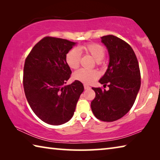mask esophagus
<instances>
[{"label": "esophagus", "mask_w": 160, "mask_h": 160, "mask_svg": "<svg viewBox=\"0 0 160 160\" xmlns=\"http://www.w3.org/2000/svg\"><path fill=\"white\" fill-rule=\"evenodd\" d=\"M84 88H85V90H88V89H90V87L88 85H87V84H85V85H84Z\"/></svg>", "instance_id": "obj_1"}]
</instances>
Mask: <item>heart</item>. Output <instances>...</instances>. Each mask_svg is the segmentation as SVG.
<instances>
[{
  "label": "heart",
  "mask_w": 160,
  "mask_h": 160,
  "mask_svg": "<svg viewBox=\"0 0 160 160\" xmlns=\"http://www.w3.org/2000/svg\"><path fill=\"white\" fill-rule=\"evenodd\" d=\"M83 52L92 56L97 65L101 64V61L105 56L104 48L97 43H88L81 46L79 48H72L68 51L66 55V62L70 68L76 69L80 66L81 53ZM99 73L96 70L80 69L73 74L75 80L85 84H91L97 80Z\"/></svg>",
  "instance_id": "b5f03b06"
}]
</instances>
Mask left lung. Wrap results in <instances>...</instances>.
<instances>
[{"mask_svg":"<svg viewBox=\"0 0 160 160\" xmlns=\"http://www.w3.org/2000/svg\"><path fill=\"white\" fill-rule=\"evenodd\" d=\"M109 54V63L99 82L109 90L92 88L95 97L91 102L94 115L100 121L112 122L122 118L133 105L140 88L138 61L128 43L113 35L102 37Z\"/></svg>","mask_w":160,"mask_h":160,"instance_id":"obj_1","label":"left lung"}]
</instances>
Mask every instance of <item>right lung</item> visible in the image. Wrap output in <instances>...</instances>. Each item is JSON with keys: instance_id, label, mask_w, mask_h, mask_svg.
Wrapping results in <instances>:
<instances>
[{"instance_id": "add662e5", "label": "right lung", "mask_w": 160, "mask_h": 160, "mask_svg": "<svg viewBox=\"0 0 160 160\" xmlns=\"http://www.w3.org/2000/svg\"><path fill=\"white\" fill-rule=\"evenodd\" d=\"M75 44L67 39L45 37L25 59L23 86L27 100L35 114L51 125H61L72 117L84 90L78 80L64 85L72 73L66 55Z\"/></svg>"}]
</instances>
